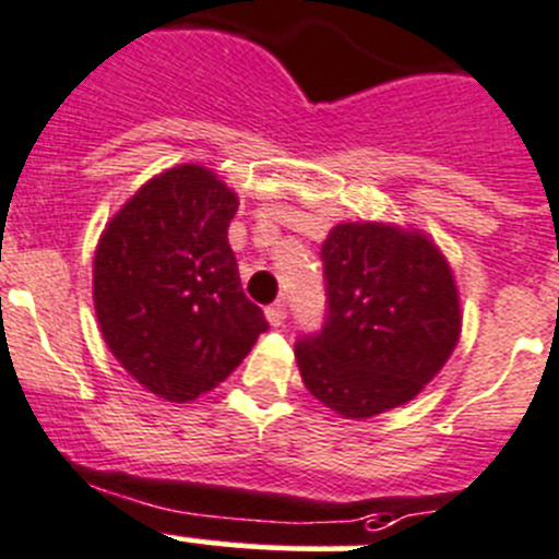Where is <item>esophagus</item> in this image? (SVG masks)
Returning <instances> with one entry per match:
<instances>
[{"label": "esophagus", "instance_id": "1", "mask_svg": "<svg viewBox=\"0 0 559 559\" xmlns=\"http://www.w3.org/2000/svg\"><path fill=\"white\" fill-rule=\"evenodd\" d=\"M265 319H269L271 326H283L285 324V305L276 301V305L265 307Z\"/></svg>", "mask_w": 559, "mask_h": 559}]
</instances>
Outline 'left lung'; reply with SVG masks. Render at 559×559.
<instances>
[{
	"instance_id": "left-lung-1",
	"label": "left lung",
	"mask_w": 559,
	"mask_h": 559,
	"mask_svg": "<svg viewBox=\"0 0 559 559\" xmlns=\"http://www.w3.org/2000/svg\"><path fill=\"white\" fill-rule=\"evenodd\" d=\"M326 324L296 343L301 382L324 407L366 421L413 402L463 330L447 254L424 229L335 224L321 246Z\"/></svg>"
}]
</instances>
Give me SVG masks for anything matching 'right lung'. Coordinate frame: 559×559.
Wrapping results in <instances>:
<instances>
[{"label": "right lung", "mask_w": 559, "mask_h": 559, "mask_svg": "<svg viewBox=\"0 0 559 559\" xmlns=\"http://www.w3.org/2000/svg\"><path fill=\"white\" fill-rule=\"evenodd\" d=\"M238 193L199 163L143 182L105 224L94 307L107 349L141 388L186 404L240 366L263 310L243 296L227 229Z\"/></svg>", "instance_id": "add662e5"}]
</instances>
